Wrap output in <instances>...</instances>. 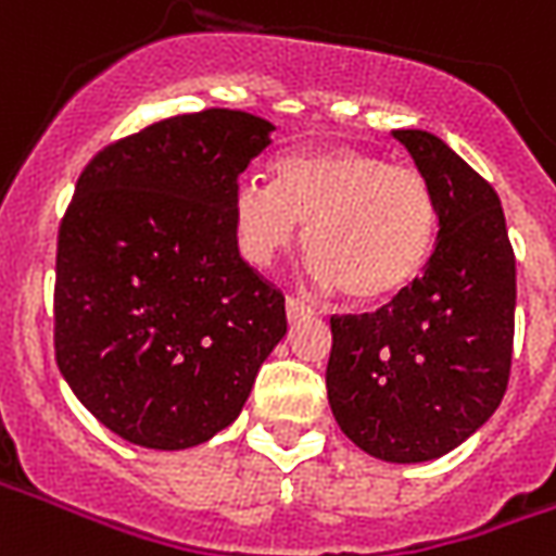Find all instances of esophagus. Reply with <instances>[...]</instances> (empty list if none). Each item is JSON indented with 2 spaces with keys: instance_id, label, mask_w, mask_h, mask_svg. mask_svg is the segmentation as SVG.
<instances>
[{
  "instance_id": "1",
  "label": "esophagus",
  "mask_w": 556,
  "mask_h": 556,
  "mask_svg": "<svg viewBox=\"0 0 556 556\" xmlns=\"http://www.w3.org/2000/svg\"><path fill=\"white\" fill-rule=\"evenodd\" d=\"M286 312H288V320H296V317L312 315L315 308H312V303H306L303 296L288 294V296H286Z\"/></svg>"
}]
</instances>
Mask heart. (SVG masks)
Segmentation results:
<instances>
[{
    "mask_svg": "<svg viewBox=\"0 0 556 556\" xmlns=\"http://www.w3.org/2000/svg\"><path fill=\"white\" fill-rule=\"evenodd\" d=\"M277 184L244 177L232 222L244 256L270 265L306 230L320 286L355 303L391 300L422 274L438 236V201L426 177L355 148L282 156Z\"/></svg>",
    "mask_w": 556,
    "mask_h": 556,
    "instance_id": "1",
    "label": "heart"
}]
</instances>
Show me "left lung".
Listing matches in <instances>:
<instances>
[{"instance_id": "1", "label": "left lung", "mask_w": 556, "mask_h": 556, "mask_svg": "<svg viewBox=\"0 0 556 556\" xmlns=\"http://www.w3.org/2000/svg\"><path fill=\"white\" fill-rule=\"evenodd\" d=\"M438 201L422 277L388 306L332 315L326 391L367 455L419 464L460 446L498 408L514 364L516 256L502 201L426 130H396Z\"/></svg>"}]
</instances>
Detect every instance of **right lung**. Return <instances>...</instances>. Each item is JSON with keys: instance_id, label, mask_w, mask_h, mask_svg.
<instances>
[{"instance_id": "add662e5", "label": "right lung", "mask_w": 556, "mask_h": 556, "mask_svg": "<svg viewBox=\"0 0 556 556\" xmlns=\"http://www.w3.org/2000/svg\"><path fill=\"white\" fill-rule=\"evenodd\" d=\"M274 125L210 108L116 139L58 230L54 358L118 438L189 448L239 417L286 334V294L241 260L232 192Z\"/></svg>"}]
</instances>
